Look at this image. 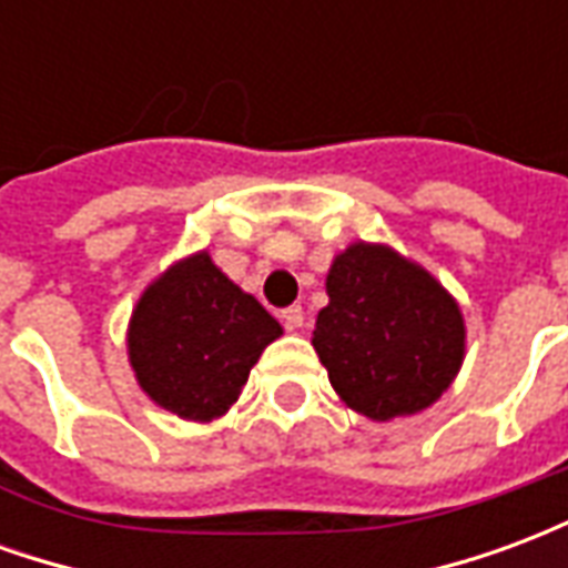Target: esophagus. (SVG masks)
<instances>
[{"mask_svg":"<svg viewBox=\"0 0 568 568\" xmlns=\"http://www.w3.org/2000/svg\"><path fill=\"white\" fill-rule=\"evenodd\" d=\"M285 320V328H292V332H297V328H304V310L301 307H288L283 313Z\"/></svg>","mask_w":568,"mask_h":568,"instance_id":"34e87169","label":"esophagus"}]
</instances>
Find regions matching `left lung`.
Returning <instances> with one entry per match:
<instances>
[{
  "label": "left lung",
  "mask_w": 568,
  "mask_h": 568,
  "mask_svg": "<svg viewBox=\"0 0 568 568\" xmlns=\"http://www.w3.org/2000/svg\"><path fill=\"white\" fill-rule=\"evenodd\" d=\"M325 292L313 349L349 410L389 423L450 389L465 358V320L423 264L358 240L334 255Z\"/></svg>",
  "instance_id": "left-lung-1"
}]
</instances>
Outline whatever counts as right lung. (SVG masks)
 Instances as JSON below:
<instances>
[{"mask_svg": "<svg viewBox=\"0 0 568 568\" xmlns=\"http://www.w3.org/2000/svg\"><path fill=\"white\" fill-rule=\"evenodd\" d=\"M280 334L283 325L200 248L145 285L130 313L128 358L154 405L212 423L240 398L248 371Z\"/></svg>", "mask_w": 568, "mask_h": 568, "instance_id": "obj_1", "label": "right lung"}]
</instances>
